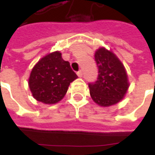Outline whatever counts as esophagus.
I'll return each mask as SVG.
<instances>
[{
  "label": "esophagus",
  "mask_w": 155,
  "mask_h": 155,
  "mask_svg": "<svg viewBox=\"0 0 155 155\" xmlns=\"http://www.w3.org/2000/svg\"><path fill=\"white\" fill-rule=\"evenodd\" d=\"M77 75L79 77H82V75H83V73H82V71H80L77 72Z\"/></svg>",
  "instance_id": "esophagus-1"
}]
</instances>
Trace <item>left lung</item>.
<instances>
[{
  "mask_svg": "<svg viewBox=\"0 0 155 155\" xmlns=\"http://www.w3.org/2000/svg\"><path fill=\"white\" fill-rule=\"evenodd\" d=\"M99 74L97 81L90 83L92 100L102 107H109L122 101L130 86L125 68L111 51L101 47L95 51Z\"/></svg>",
  "mask_w": 155,
  "mask_h": 155,
  "instance_id": "left-lung-1",
  "label": "left lung"
}]
</instances>
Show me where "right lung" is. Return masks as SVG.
<instances>
[{
    "instance_id": "1",
    "label": "right lung",
    "mask_w": 155,
    "mask_h": 155,
    "mask_svg": "<svg viewBox=\"0 0 155 155\" xmlns=\"http://www.w3.org/2000/svg\"><path fill=\"white\" fill-rule=\"evenodd\" d=\"M78 76L68 61L62 59L60 51L42 57L35 64L29 77V88L35 100L46 104L61 101L69 85Z\"/></svg>"
}]
</instances>
